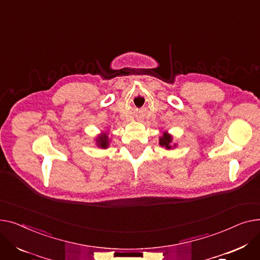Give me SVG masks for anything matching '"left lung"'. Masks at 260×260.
Returning a JSON list of instances; mask_svg holds the SVG:
<instances>
[{
	"mask_svg": "<svg viewBox=\"0 0 260 260\" xmlns=\"http://www.w3.org/2000/svg\"><path fill=\"white\" fill-rule=\"evenodd\" d=\"M158 144L166 150L174 149L177 146V144H173V136L168 131H164L161 133V135L159 136Z\"/></svg>",
	"mask_w": 260,
	"mask_h": 260,
	"instance_id": "1",
	"label": "left lung"
}]
</instances>
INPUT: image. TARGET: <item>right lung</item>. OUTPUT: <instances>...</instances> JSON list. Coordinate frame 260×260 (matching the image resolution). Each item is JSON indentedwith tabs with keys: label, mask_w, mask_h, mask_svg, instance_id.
<instances>
[{
	"label": "right lung",
	"mask_w": 260,
	"mask_h": 260,
	"mask_svg": "<svg viewBox=\"0 0 260 260\" xmlns=\"http://www.w3.org/2000/svg\"><path fill=\"white\" fill-rule=\"evenodd\" d=\"M95 144L99 148H102V149L108 148L110 144L109 132H102L95 139Z\"/></svg>",
	"instance_id": "1"
}]
</instances>
